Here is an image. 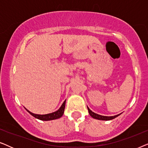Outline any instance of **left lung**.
<instances>
[{"label":"left lung","instance_id":"1","mask_svg":"<svg viewBox=\"0 0 148 148\" xmlns=\"http://www.w3.org/2000/svg\"><path fill=\"white\" fill-rule=\"evenodd\" d=\"M88 111H89V114L92 117V118H94L95 119H98V120H102V121H110V120H112V119H114L117 117L118 116H119L121 114H119L117 115H115V116H102V115H100V114H96V113H95L94 112H92V110H90V108L88 107Z\"/></svg>","mask_w":148,"mask_h":148}]
</instances>
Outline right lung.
<instances>
[{"mask_svg":"<svg viewBox=\"0 0 148 148\" xmlns=\"http://www.w3.org/2000/svg\"><path fill=\"white\" fill-rule=\"evenodd\" d=\"M65 103L66 100L64 101V102L62 103L61 106L60 107L59 109L57 110L55 112L49 113V114H34V113L30 112L29 110H28L27 108H25L26 110L30 114L35 117V118L39 119L41 121H52V120H55V119H58L61 117L64 114V108H65Z\"/></svg>","mask_w":148,"mask_h":148,"instance_id":"right-lung-1","label":"right lung"}]
</instances>
